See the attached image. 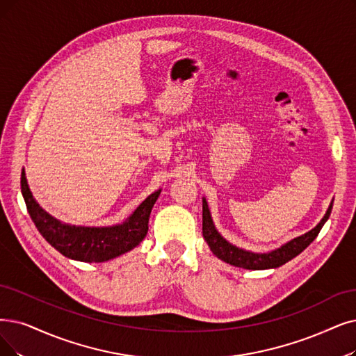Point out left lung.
Masks as SVG:
<instances>
[{"label":"left lung","mask_w":356,"mask_h":356,"mask_svg":"<svg viewBox=\"0 0 356 356\" xmlns=\"http://www.w3.org/2000/svg\"><path fill=\"white\" fill-rule=\"evenodd\" d=\"M333 203H330L329 209H327L324 218L320 220V223L311 229L309 232L296 236L291 239L289 243L283 244L282 247L270 251V252H251L243 248H238L232 245L216 231L215 225H213L210 210L207 206L206 198H203V236L206 243L209 244L211 252L216 255L218 259L223 260L225 263H229L235 267H243L248 270H264V268H276L282 264L288 263L298 254H301L311 243L314 241L321 231L323 225L329 219L332 213Z\"/></svg>","instance_id":"obj_1"}]
</instances>
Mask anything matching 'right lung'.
I'll return each mask as SVG.
<instances>
[{"label": "right lung", "mask_w": 356, "mask_h": 356, "mask_svg": "<svg viewBox=\"0 0 356 356\" xmlns=\"http://www.w3.org/2000/svg\"><path fill=\"white\" fill-rule=\"evenodd\" d=\"M20 184L27 211L40 235L65 257L86 263L108 261L137 247L147 235L150 211L162 191L150 194L121 225L89 227L63 223L42 209L27 186L24 169Z\"/></svg>", "instance_id": "add662e5"}]
</instances>
